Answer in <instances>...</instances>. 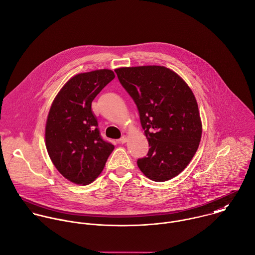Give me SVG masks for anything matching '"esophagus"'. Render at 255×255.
I'll return each mask as SVG.
<instances>
[{"instance_id": "1", "label": "esophagus", "mask_w": 255, "mask_h": 255, "mask_svg": "<svg viewBox=\"0 0 255 255\" xmlns=\"http://www.w3.org/2000/svg\"><path fill=\"white\" fill-rule=\"evenodd\" d=\"M128 141V136L127 135H123L122 137H121V139H120V142L121 143H126Z\"/></svg>"}]
</instances>
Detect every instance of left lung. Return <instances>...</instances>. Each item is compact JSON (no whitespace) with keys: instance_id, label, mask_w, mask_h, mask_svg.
<instances>
[{"instance_id":"obj_1","label":"left lung","mask_w":255,"mask_h":255,"mask_svg":"<svg viewBox=\"0 0 255 255\" xmlns=\"http://www.w3.org/2000/svg\"><path fill=\"white\" fill-rule=\"evenodd\" d=\"M115 71L137 107L150 146L147 155L137 160L138 168L155 182L174 178L190 163L202 136L192 90L164 66L122 67Z\"/></svg>"}]
</instances>
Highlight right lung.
<instances>
[{
  "label": "right lung",
  "mask_w": 255,
  "mask_h": 255,
  "mask_svg": "<svg viewBox=\"0 0 255 255\" xmlns=\"http://www.w3.org/2000/svg\"><path fill=\"white\" fill-rule=\"evenodd\" d=\"M114 78L109 69L77 74L62 87L49 110L45 126L48 155L62 176L75 184L92 183L115 148L102 138L91 108Z\"/></svg>",
  "instance_id": "add662e5"
}]
</instances>
